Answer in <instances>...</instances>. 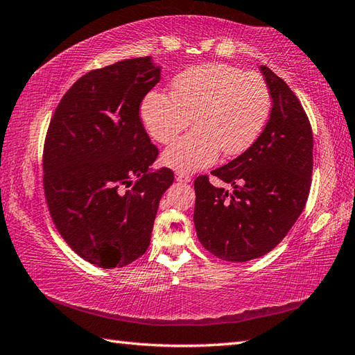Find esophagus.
Instances as JSON below:
<instances>
[{"label": "esophagus", "instance_id": "1", "mask_svg": "<svg viewBox=\"0 0 355 355\" xmlns=\"http://www.w3.org/2000/svg\"><path fill=\"white\" fill-rule=\"evenodd\" d=\"M175 178H177V182H180V183H189L191 182V175H189V173H184V172H177Z\"/></svg>", "mask_w": 355, "mask_h": 355}]
</instances>
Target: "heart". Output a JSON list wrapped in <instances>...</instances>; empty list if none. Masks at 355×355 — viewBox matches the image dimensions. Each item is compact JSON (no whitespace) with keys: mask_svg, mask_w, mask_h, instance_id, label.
<instances>
[{"mask_svg":"<svg viewBox=\"0 0 355 355\" xmlns=\"http://www.w3.org/2000/svg\"><path fill=\"white\" fill-rule=\"evenodd\" d=\"M271 94L261 74L229 64H205L183 71L172 94L153 92L141 105L149 134L168 145L191 119L195 128L163 154L169 168L193 172L212 166L220 154L247 153L266 126Z\"/></svg>","mask_w":355,"mask_h":355,"instance_id":"1","label":"heart"}]
</instances>
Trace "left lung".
<instances>
[{
	"label": "left lung",
	"mask_w": 355,
	"mask_h": 355,
	"mask_svg": "<svg viewBox=\"0 0 355 355\" xmlns=\"http://www.w3.org/2000/svg\"><path fill=\"white\" fill-rule=\"evenodd\" d=\"M270 119L254 145L210 173L233 192L195 178L193 223L201 245L216 258L245 262L281 243L306 205L313 173V130L302 103L268 67Z\"/></svg>",
	"instance_id": "8db88e82"
}]
</instances>
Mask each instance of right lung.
<instances>
[{"label":"right lung","mask_w":355,"mask_h":355,"mask_svg":"<svg viewBox=\"0 0 355 355\" xmlns=\"http://www.w3.org/2000/svg\"><path fill=\"white\" fill-rule=\"evenodd\" d=\"M160 80L149 56L96 69L74 82L44 141V193L53 224L82 259L125 267L145 254L173 172L149 166L158 149L140 117Z\"/></svg>","instance_id":"1"}]
</instances>
